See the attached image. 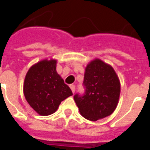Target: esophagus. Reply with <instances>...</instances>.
<instances>
[{"label":"esophagus","instance_id":"1","mask_svg":"<svg viewBox=\"0 0 150 150\" xmlns=\"http://www.w3.org/2000/svg\"><path fill=\"white\" fill-rule=\"evenodd\" d=\"M70 88H71V91H72V93L74 94V93H75V85H70Z\"/></svg>","mask_w":150,"mask_h":150}]
</instances>
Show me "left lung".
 <instances>
[{
    "mask_svg": "<svg viewBox=\"0 0 150 150\" xmlns=\"http://www.w3.org/2000/svg\"><path fill=\"white\" fill-rule=\"evenodd\" d=\"M85 91L76 94L74 100L87 120L96 121L114 111L120 94V83L111 65L99 59L87 65L83 81Z\"/></svg>",
    "mask_w": 150,
    "mask_h": 150,
    "instance_id": "8db88e82",
    "label": "left lung"
}]
</instances>
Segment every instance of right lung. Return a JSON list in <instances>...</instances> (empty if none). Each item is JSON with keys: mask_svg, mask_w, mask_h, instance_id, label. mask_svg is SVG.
Instances as JSON below:
<instances>
[{"mask_svg": "<svg viewBox=\"0 0 150 150\" xmlns=\"http://www.w3.org/2000/svg\"><path fill=\"white\" fill-rule=\"evenodd\" d=\"M56 59H43L30 68L23 82V94L40 115L53 114L62 100L72 95L71 89L56 71Z\"/></svg>", "mask_w": 150, "mask_h": 150, "instance_id": "right-lung-1", "label": "right lung"}]
</instances>
